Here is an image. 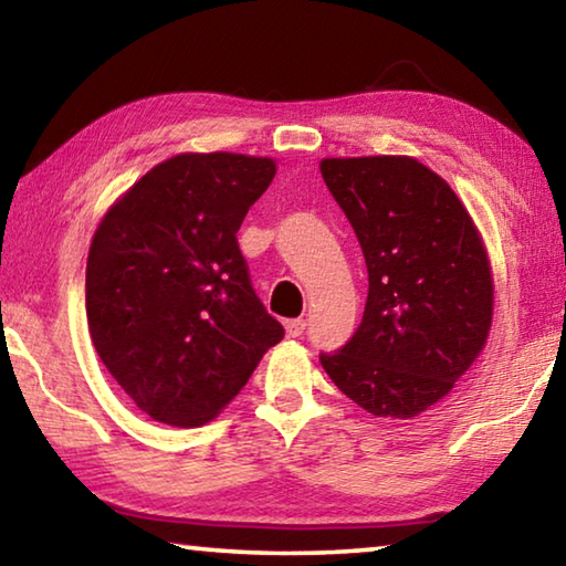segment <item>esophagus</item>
I'll return each instance as SVG.
<instances>
[{"label":"esophagus","mask_w":566,"mask_h":566,"mask_svg":"<svg viewBox=\"0 0 566 566\" xmlns=\"http://www.w3.org/2000/svg\"><path fill=\"white\" fill-rule=\"evenodd\" d=\"M304 327H306V322H304V319H290V322H284V332H286V337H292V339L302 337Z\"/></svg>","instance_id":"esophagus-1"}]
</instances>
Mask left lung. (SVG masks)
<instances>
[{
    "instance_id": "8db88e82",
    "label": "left lung",
    "mask_w": 566,
    "mask_h": 566,
    "mask_svg": "<svg viewBox=\"0 0 566 566\" xmlns=\"http://www.w3.org/2000/svg\"><path fill=\"white\" fill-rule=\"evenodd\" d=\"M319 169L369 272L359 329L322 354V367L369 415L419 417L454 389L490 337L484 239L457 191L415 157H327Z\"/></svg>"
}]
</instances>
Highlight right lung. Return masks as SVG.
Here are the masks:
<instances>
[{
  "mask_svg": "<svg viewBox=\"0 0 566 566\" xmlns=\"http://www.w3.org/2000/svg\"><path fill=\"white\" fill-rule=\"evenodd\" d=\"M274 175L272 157L181 151L134 181L94 229L92 344L134 405L161 424L212 421L284 337L237 244Z\"/></svg>",
  "mask_w": 566,
  "mask_h": 566,
  "instance_id": "obj_1",
  "label": "right lung"
}]
</instances>
